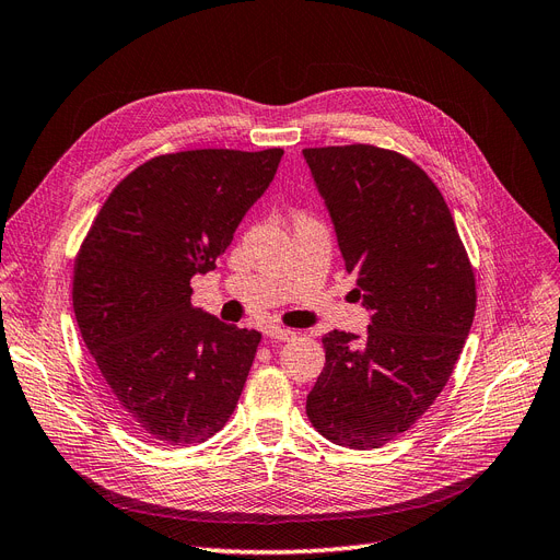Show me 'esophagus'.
<instances>
[{"mask_svg":"<svg viewBox=\"0 0 560 560\" xmlns=\"http://www.w3.org/2000/svg\"><path fill=\"white\" fill-rule=\"evenodd\" d=\"M265 335H267L269 339H272V341H291V339H295V337H298L295 329H288V327H277V325L267 327V329H265Z\"/></svg>","mask_w":560,"mask_h":560,"instance_id":"esophagus-1","label":"esophagus"}]
</instances>
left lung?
<instances>
[{"mask_svg": "<svg viewBox=\"0 0 560 560\" xmlns=\"http://www.w3.org/2000/svg\"><path fill=\"white\" fill-rule=\"evenodd\" d=\"M302 154L371 314L364 337H323L306 416L327 441L374 450L416 424L452 376L475 316L472 267L447 202L410 159L374 144Z\"/></svg>", "mask_w": 560, "mask_h": 560, "instance_id": "1", "label": "left lung"}]
</instances>
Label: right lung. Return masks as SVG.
I'll return each instance as SVG.
<instances>
[{
	"mask_svg": "<svg viewBox=\"0 0 560 560\" xmlns=\"http://www.w3.org/2000/svg\"><path fill=\"white\" fill-rule=\"evenodd\" d=\"M283 150L163 154L124 177L80 246L73 312L121 418L163 445L202 443L228 422L260 332L191 306Z\"/></svg>",
	"mask_w": 560,
	"mask_h": 560,
	"instance_id": "add662e5",
	"label": "right lung"
}]
</instances>
